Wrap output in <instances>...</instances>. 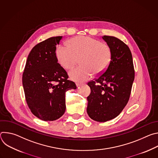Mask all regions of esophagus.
<instances>
[{
	"label": "esophagus",
	"mask_w": 158,
	"mask_h": 158,
	"mask_svg": "<svg viewBox=\"0 0 158 158\" xmlns=\"http://www.w3.org/2000/svg\"><path fill=\"white\" fill-rule=\"evenodd\" d=\"M82 84H79V83H76V86L77 87H79L80 86H81Z\"/></svg>",
	"instance_id": "esophagus-1"
}]
</instances>
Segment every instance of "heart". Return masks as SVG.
Returning <instances> with one entry per match:
<instances>
[{
	"label": "heart",
	"mask_w": 158,
	"mask_h": 158,
	"mask_svg": "<svg viewBox=\"0 0 158 158\" xmlns=\"http://www.w3.org/2000/svg\"><path fill=\"white\" fill-rule=\"evenodd\" d=\"M67 46H57L56 56L59 64L65 69H70L79 59L81 65L69 72L70 78L76 82H83L91 78L93 73L100 74L108 67L112 58L110 48L98 39L79 35L67 41Z\"/></svg>",
	"instance_id": "b5f03b06"
}]
</instances>
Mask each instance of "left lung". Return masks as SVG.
Returning a JSON list of instances; mask_svg holds the SVG:
<instances>
[{
    "mask_svg": "<svg viewBox=\"0 0 158 158\" xmlns=\"http://www.w3.org/2000/svg\"><path fill=\"white\" fill-rule=\"evenodd\" d=\"M102 39L110 48L111 61L103 74L89 82L91 94L87 112L92 119L106 122L117 117L126 106L134 79L131 51L127 45L113 36Z\"/></svg>",
    "mask_w": 158,
    "mask_h": 158,
    "instance_id": "1",
    "label": "left lung"
}]
</instances>
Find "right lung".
Wrapping results in <instances>:
<instances>
[{"mask_svg":"<svg viewBox=\"0 0 158 158\" xmlns=\"http://www.w3.org/2000/svg\"><path fill=\"white\" fill-rule=\"evenodd\" d=\"M62 38L52 37L35 45L27 57L22 75L27 104L32 113L44 121H55L64 114L65 93L76 89L57 63L56 46Z\"/></svg>","mask_w":158,"mask_h":158,"instance_id":"1","label":"right lung"}]
</instances>
